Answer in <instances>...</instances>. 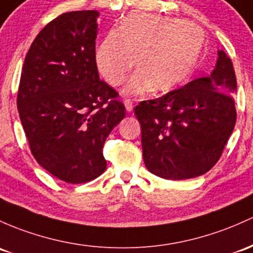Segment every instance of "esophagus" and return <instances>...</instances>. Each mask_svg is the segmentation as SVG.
<instances>
[{
  "label": "esophagus",
  "mask_w": 253,
  "mask_h": 253,
  "mask_svg": "<svg viewBox=\"0 0 253 253\" xmlns=\"http://www.w3.org/2000/svg\"><path fill=\"white\" fill-rule=\"evenodd\" d=\"M124 106H126L127 112H131L132 108H134V102L131 99H124Z\"/></svg>",
  "instance_id": "1"
}]
</instances>
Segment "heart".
I'll return each mask as SVG.
<instances>
[{
    "label": "heart",
    "instance_id": "heart-1",
    "mask_svg": "<svg viewBox=\"0 0 253 253\" xmlns=\"http://www.w3.org/2000/svg\"><path fill=\"white\" fill-rule=\"evenodd\" d=\"M206 45L205 31L182 19L132 13L119 30H111L96 50V66L112 85L126 81L136 62L138 70L127 82L126 94L153 88L169 91L183 84L197 69Z\"/></svg>",
    "mask_w": 253,
    "mask_h": 253
}]
</instances>
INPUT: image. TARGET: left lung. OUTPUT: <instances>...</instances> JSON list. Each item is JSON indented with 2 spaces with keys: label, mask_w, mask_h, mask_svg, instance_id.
<instances>
[{
  "label": "left lung",
  "mask_w": 253,
  "mask_h": 253,
  "mask_svg": "<svg viewBox=\"0 0 253 253\" xmlns=\"http://www.w3.org/2000/svg\"><path fill=\"white\" fill-rule=\"evenodd\" d=\"M236 77L233 62L218 51L214 70L158 99L141 101L146 168L167 180L204 175L218 162L236 121Z\"/></svg>",
  "instance_id": "left-lung-1"
}]
</instances>
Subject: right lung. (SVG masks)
I'll return each instance as SVG.
<instances>
[{
  "label": "right lung",
  "mask_w": 253,
  "mask_h": 253,
  "mask_svg": "<svg viewBox=\"0 0 253 253\" xmlns=\"http://www.w3.org/2000/svg\"><path fill=\"white\" fill-rule=\"evenodd\" d=\"M96 10L64 13L40 31L25 56L17 106L32 156L67 183L106 170L102 147L126 117L119 94L100 81Z\"/></svg>",
  "instance_id": "obj_1"
}]
</instances>
